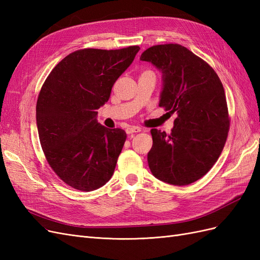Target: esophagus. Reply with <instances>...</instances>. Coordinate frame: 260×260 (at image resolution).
<instances>
[{"label": "esophagus", "mask_w": 260, "mask_h": 260, "mask_svg": "<svg viewBox=\"0 0 260 260\" xmlns=\"http://www.w3.org/2000/svg\"><path fill=\"white\" fill-rule=\"evenodd\" d=\"M141 131H142V129H141L140 127H128L127 129H125V132H127L128 135H131V133H138Z\"/></svg>", "instance_id": "1"}]
</instances>
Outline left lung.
Segmentation results:
<instances>
[{
    "label": "left lung",
    "instance_id": "obj_1",
    "mask_svg": "<svg viewBox=\"0 0 260 260\" xmlns=\"http://www.w3.org/2000/svg\"><path fill=\"white\" fill-rule=\"evenodd\" d=\"M140 59L160 70L159 106L178 115L170 135L151 130L148 167L164 182L191 184L211 169L225 144L230 118L223 85L205 60L180 44L154 45Z\"/></svg>",
    "mask_w": 260,
    "mask_h": 260
}]
</instances>
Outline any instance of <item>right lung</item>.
<instances>
[{"mask_svg":"<svg viewBox=\"0 0 260 260\" xmlns=\"http://www.w3.org/2000/svg\"><path fill=\"white\" fill-rule=\"evenodd\" d=\"M140 48L83 49L53 68L37 101V125L53 171L76 190L90 192L112 178L127 135L98 122V109Z\"/></svg>","mask_w":260,"mask_h":260,"instance_id":"1","label":"right lung"}]
</instances>
